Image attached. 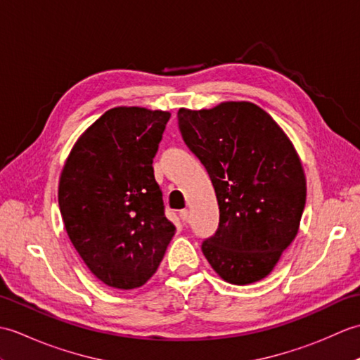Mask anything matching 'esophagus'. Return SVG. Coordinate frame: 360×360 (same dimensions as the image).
<instances>
[{
    "instance_id": "1",
    "label": "esophagus",
    "mask_w": 360,
    "mask_h": 360,
    "mask_svg": "<svg viewBox=\"0 0 360 360\" xmlns=\"http://www.w3.org/2000/svg\"><path fill=\"white\" fill-rule=\"evenodd\" d=\"M179 218H181V221L182 223H187V219H188V210L187 209H182V210H179Z\"/></svg>"
}]
</instances>
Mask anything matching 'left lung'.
<instances>
[{
	"label": "left lung",
	"mask_w": 360,
	"mask_h": 360,
	"mask_svg": "<svg viewBox=\"0 0 360 360\" xmlns=\"http://www.w3.org/2000/svg\"><path fill=\"white\" fill-rule=\"evenodd\" d=\"M186 145L207 170L219 224L202 254L232 285L263 280L300 226L307 179L292 142L269 114L250 102L178 111Z\"/></svg>",
	"instance_id": "8db88e82"
}]
</instances>
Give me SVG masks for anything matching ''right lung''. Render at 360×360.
Returning <instances> with one entry per match:
<instances>
[{
    "instance_id": "add662e5",
    "label": "right lung",
    "mask_w": 360,
    "mask_h": 360,
    "mask_svg": "<svg viewBox=\"0 0 360 360\" xmlns=\"http://www.w3.org/2000/svg\"><path fill=\"white\" fill-rule=\"evenodd\" d=\"M168 119V111L111 108L79 137L65 162L58 184L65 229L106 286L145 285L174 235L153 170Z\"/></svg>"
}]
</instances>
